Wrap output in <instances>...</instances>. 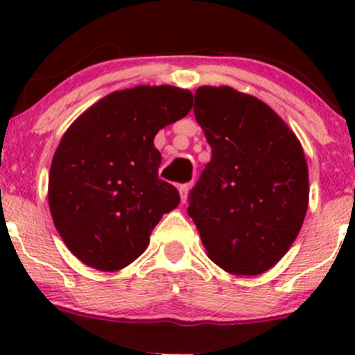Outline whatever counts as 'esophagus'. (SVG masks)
Listing matches in <instances>:
<instances>
[{
  "label": "esophagus",
  "mask_w": 355,
  "mask_h": 355,
  "mask_svg": "<svg viewBox=\"0 0 355 355\" xmlns=\"http://www.w3.org/2000/svg\"><path fill=\"white\" fill-rule=\"evenodd\" d=\"M189 190H190V183H183V185L178 187V191H180L182 202H185L187 197H189Z\"/></svg>",
  "instance_id": "34e87169"
}]
</instances>
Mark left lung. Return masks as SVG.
Segmentation results:
<instances>
[{"label": "left lung", "instance_id": "8db88e82", "mask_svg": "<svg viewBox=\"0 0 355 355\" xmlns=\"http://www.w3.org/2000/svg\"><path fill=\"white\" fill-rule=\"evenodd\" d=\"M193 113L211 160L187 211L218 267L262 274L291 248L307 211L302 146L274 110L230 87L198 88Z\"/></svg>", "mask_w": 355, "mask_h": 355}]
</instances>
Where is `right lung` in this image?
I'll list each match as a JSON object with an SVG mask.
<instances>
[{
	"label": "right lung",
	"instance_id": "add662e5",
	"mask_svg": "<svg viewBox=\"0 0 355 355\" xmlns=\"http://www.w3.org/2000/svg\"><path fill=\"white\" fill-rule=\"evenodd\" d=\"M191 93L137 87L105 96L61 138L50 170L48 202L67 247L87 266L120 270L148 245L162 215L180 195L158 177L153 138L189 115Z\"/></svg>",
	"mask_w": 355,
	"mask_h": 355
}]
</instances>
